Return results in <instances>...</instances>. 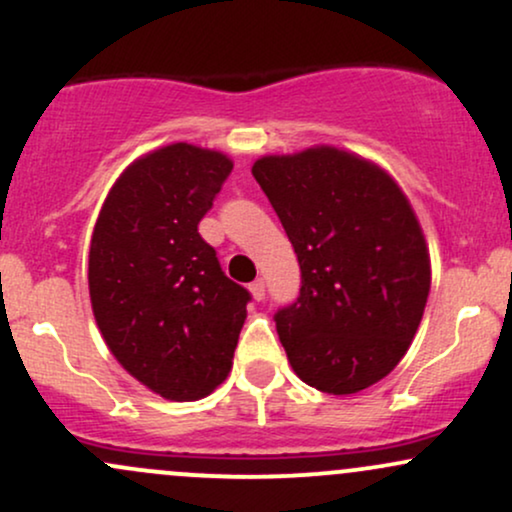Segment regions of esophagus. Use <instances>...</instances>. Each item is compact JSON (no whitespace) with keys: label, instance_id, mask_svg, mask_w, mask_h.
Wrapping results in <instances>:
<instances>
[{"label":"esophagus","instance_id":"1","mask_svg":"<svg viewBox=\"0 0 512 512\" xmlns=\"http://www.w3.org/2000/svg\"><path fill=\"white\" fill-rule=\"evenodd\" d=\"M250 293L255 301H264V296H267V286H264V279H257L250 284Z\"/></svg>","mask_w":512,"mask_h":512}]
</instances>
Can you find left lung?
Instances as JSON below:
<instances>
[{
	"label": "left lung",
	"instance_id": "obj_1",
	"mask_svg": "<svg viewBox=\"0 0 512 512\" xmlns=\"http://www.w3.org/2000/svg\"><path fill=\"white\" fill-rule=\"evenodd\" d=\"M298 264V298L274 313L303 383L354 395L383 380L419 330L431 262L397 182L354 154L317 146L252 166Z\"/></svg>",
	"mask_w": 512,
	"mask_h": 512
}]
</instances>
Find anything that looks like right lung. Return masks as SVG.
Here are the masks:
<instances>
[{
  "label": "right lung",
  "instance_id": "1",
  "mask_svg": "<svg viewBox=\"0 0 512 512\" xmlns=\"http://www.w3.org/2000/svg\"><path fill=\"white\" fill-rule=\"evenodd\" d=\"M233 163L170 144L115 182L93 228L88 291L122 368L156 395L190 402L231 370L250 291L223 274L199 236Z\"/></svg>",
  "mask_w": 512,
  "mask_h": 512
}]
</instances>
